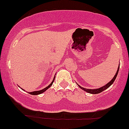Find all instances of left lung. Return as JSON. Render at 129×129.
I'll use <instances>...</instances> for the list:
<instances>
[{
	"label": "left lung",
	"instance_id": "8db88e82",
	"mask_svg": "<svg viewBox=\"0 0 129 129\" xmlns=\"http://www.w3.org/2000/svg\"><path fill=\"white\" fill-rule=\"evenodd\" d=\"M119 68H120V66H118V69H117V72H116L115 75L114 77H113V79H112V80H111L108 83H107V84H105V86H102V87H100V88H97V89H86V88H84V87H81V86H79V85L77 84V85H78L79 87H80L81 89H82V90H84V91H86L87 92H89V93L90 94H98V93H100L101 92H102V91H103L104 90L107 89H108V87H110V86H111V85L113 83V82L115 81V80L116 77H117V74H118V71H119Z\"/></svg>",
	"mask_w": 129,
	"mask_h": 129
}]
</instances>
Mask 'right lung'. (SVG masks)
I'll return each instance as SVG.
<instances>
[{
	"label": "right lung",
	"instance_id": "add662e5",
	"mask_svg": "<svg viewBox=\"0 0 129 129\" xmlns=\"http://www.w3.org/2000/svg\"><path fill=\"white\" fill-rule=\"evenodd\" d=\"M55 78V76H54V77H53V81H52V82H51V83L50 84L48 85L47 87H45L44 89H42V90H40V91H33V92H29V93L30 94H32V95H38V94H40L43 93V92H44L45 91H47V90L51 86H52V84H53V81H54ZM21 89H22L23 91H24V89H23L22 88H21Z\"/></svg>",
	"mask_w": 129,
	"mask_h": 129
}]
</instances>
